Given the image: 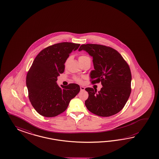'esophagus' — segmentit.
I'll use <instances>...</instances> for the list:
<instances>
[{"label": "esophagus", "instance_id": "esophagus-1", "mask_svg": "<svg viewBox=\"0 0 159 159\" xmlns=\"http://www.w3.org/2000/svg\"><path fill=\"white\" fill-rule=\"evenodd\" d=\"M80 90H84V89H85V87L83 86H80Z\"/></svg>", "mask_w": 159, "mask_h": 159}]
</instances>
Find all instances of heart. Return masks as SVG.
Returning a JSON list of instances; mask_svg holds the SVG:
<instances>
[{
    "label": "heart",
    "mask_w": 159,
    "mask_h": 159,
    "mask_svg": "<svg viewBox=\"0 0 159 159\" xmlns=\"http://www.w3.org/2000/svg\"><path fill=\"white\" fill-rule=\"evenodd\" d=\"M86 57H87V56H85V55H82V56H80V57L79 58V60L83 59L86 58ZM74 79H75V80L76 82H78V83H81V82H82V79H81L80 78H79V77H75L74 78Z\"/></svg>",
    "instance_id": "heart-1"
}]
</instances>
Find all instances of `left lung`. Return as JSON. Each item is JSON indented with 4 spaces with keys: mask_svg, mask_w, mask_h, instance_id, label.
<instances>
[{
    "mask_svg": "<svg viewBox=\"0 0 159 159\" xmlns=\"http://www.w3.org/2000/svg\"><path fill=\"white\" fill-rule=\"evenodd\" d=\"M85 51L93 57L94 70L90 73L92 83L101 82L98 92L91 87L85 90L89 97L85 106L92 113L110 116L124 108L130 96L132 76L130 68L114 49L98 44H83L79 51Z\"/></svg>",
    "mask_w": 159,
    "mask_h": 159,
    "instance_id": "8db88e82",
    "label": "left lung"
}]
</instances>
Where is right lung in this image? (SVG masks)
I'll list each match as a JSON object with an SVG mask.
<instances>
[{
	"label": "right lung",
	"instance_id": "1",
	"mask_svg": "<svg viewBox=\"0 0 159 159\" xmlns=\"http://www.w3.org/2000/svg\"><path fill=\"white\" fill-rule=\"evenodd\" d=\"M79 46L66 42L56 43L43 49L35 58L27 75L26 86L30 101L40 115L53 117L62 113L80 92L77 84L59 87L57 83L69 54Z\"/></svg>",
	"mask_w": 159,
	"mask_h": 159
}]
</instances>
